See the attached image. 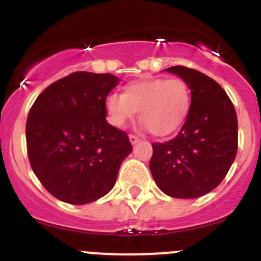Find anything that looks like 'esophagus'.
<instances>
[{
  "mask_svg": "<svg viewBox=\"0 0 261 261\" xmlns=\"http://www.w3.org/2000/svg\"><path fill=\"white\" fill-rule=\"evenodd\" d=\"M129 141H130V144L132 145H135L140 141V137H137V136L135 135H129Z\"/></svg>",
  "mask_w": 261,
  "mask_h": 261,
  "instance_id": "1",
  "label": "esophagus"
}]
</instances>
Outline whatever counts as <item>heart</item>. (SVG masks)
<instances>
[{
  "instance_id": "b5f03b06",
  "label": "heart",
  "mask_w": 261,
  "mask_h": 261,
  "mask_svg": "<svg viewBox=\"0 0 261 261\" xmlns=\"http://www.w3.org/2000/svg\"><path fill=\"white\" fill-rule=\"evenodd\" d=\"M191 107V90L181 78H144L129 82L123 94L106 99L108 119L115 126H124L138 116L145 128L155 136L176 132L186 121Z\"/></svg>"
}]
</instances>
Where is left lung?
I'll return each instance as SVG.
<instances>
[{
  "instance_id": "1",
  "label": "left lung",
  "mask_w": 261,
  "mask_h": 261,
  "mask_svg": "<svg viewBox=\"0 0 261 261\" xmlns=\"http://www.w3.org/2000/svg\"><path fill=\"white\" fill-rule=\"evenodd\" d=\"M191 90V107L180 132L154 142L150 171L159 190L175 199H195L225 179L238 150V119L225 90L195 69H166Z\"/></svg>"
}]
</instances>
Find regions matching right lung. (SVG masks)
I'll use <instances>...</instances> for the list:
<instances>
[{"label":"right lung","mask_w":261,"mask_h":261,"mask_svg":"<svg viewBox=\"0 0 261 261\" xmlns=\"http://www.w3.org/2000/svg\"><path fill=\"white\" fill-rule=\"evenodd\" d=\"M116 75L75 71L36 98L26 123L27 154L45 190L68 204L82 205L107 195L116 183L132 144L107 123L106 98Z\"/></svg>","instance_id":"1"}]
</instances>
